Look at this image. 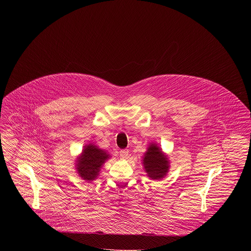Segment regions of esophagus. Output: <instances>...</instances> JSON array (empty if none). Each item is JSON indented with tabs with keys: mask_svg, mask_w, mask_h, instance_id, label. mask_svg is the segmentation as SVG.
<instances>
[{
	"mask_svg": "<svg viewBox=\"0 0 251 251\" xmlns=\"http://www.w3.org/2000/svg\"><path fill=\"white\" fill-rule=\"evenodd\" d=\"M120 155L122 159H127L129 155V151L128 150H122L120 151Z\"/></svg>",
	"mask_w": 251,
	"mask_h": 251,
	"instance_id": "34e87169",
	"label": "esophagus"
}]
</instances>
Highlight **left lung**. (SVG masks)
<instances>
[{
	"mask_svg": "<svg viewBox=\"0 0 251 251\" xmlns=\"http://www.w3.org/2000/svg\"><path fill=\"white\" fill-rule=\"evenodd\" d=\"M144 167L148 176L152 179H160L167 175L168 161L160 148L152 144L148 149L143 160Z\"/></svg>",
	"mask_w": 251,
	"mask_h": 251,
	"instance_id": "obj_1",
	"label": "left lung"
}]
</instances>
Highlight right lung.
Masks as SVG:
<instances>
[{
    "label": "right lung",
    "mask_w": 251,
    "mask_h": 251,
    "mask_svg": "<svg viewBox=\"0 0 251 251\" xmlns=\"http://www.w3.org/2000/svg\"><path fill=\"white\" fill-rule=\"evenodd\" d=\"M109 158L106 152L98 149L94 145L84 147L82 156L77 163V170L80 176L88 181H91L99 175L100 168Z\"/></svg>",
    "instance_id": "add662e5"
}]
</instances>
